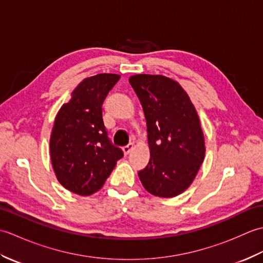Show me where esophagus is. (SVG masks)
Masks as SVG:
<instances>
[{
  "label": "esophagus",
  "instance_id": "obj_1",
  "mask_svg": "<svg viewBox=\"0 0 263 263\" xmlns=\"http://www.w3.org/2000/svg\"><path fill=\"white\" fill-rule=\"evenodd\" d=\"M133 149V143L132 142H130L127 144V146H125V147H123V152H124V154L125 155H127V154H130L131 153V150Z\"/></svg>",
  "mask_w": 263,
  "mask_h": 263
}]
</instances>
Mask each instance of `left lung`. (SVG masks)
Here are the masks:
<instances>
[{"label": "left lung", "instance_id": "left-lung-1", "mask_svg": "<svg viewBox=\"0 0 263 263\" xmlns=\"http://www.w3.org/2000/svg\"><path fill=\"white\" fill-rule=\"evenodd\" d=\"M130 85L147 121L149 163L138 173L143 187L160 198H173L191 185L205 147L197 110L187 93L164 76L136 74Z\"/></svg>", "mask_w": 263, "mask_h": 263}]
</instances>
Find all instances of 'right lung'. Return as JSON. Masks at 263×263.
<instances>
[{
    "label": "right lung",
    "instance_id": "1",
    "mask_svg": "<svg viewBox=\"0 0 263 263\" xmlns=\"http://www.w3.org/2000/svg\"><path fill=\"white\" fill-rule=\"evenodd\" d=\"M119 79L111 73L86 78L55 117L49 140L52 165L59 182L76 194L90 195L102 189L123 157L107 136L102 108Z\"/></svg>",
    "mask_w": 263,
    "mask_h": 263
}]
</instances>
